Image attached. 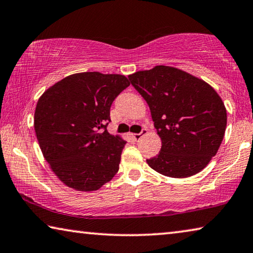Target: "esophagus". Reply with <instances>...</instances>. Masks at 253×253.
I'll use <instances>...</instances> for the list:
<instances>
[{
	"label": "esophagus",
	"instance_id": "34e87169",
	"mask_svg": "<svg viewBox=\"0 0 253 253\" xmlns=\"http://www.w3.org/2000/svg\"><path fill=\"white\" fill-rule=\"evenodd\" d=\"M147 134V129H145V128H143L142 129V131L139 134H133L131 136H133V138L135 139V141H138L139 138L142 137V136H144V135H146Z\"/></svg>",
	"mask_w": 253,
	"mask_h": 253
}]
</instances>
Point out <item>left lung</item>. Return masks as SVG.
<instances>
[{
    "label": "left lung",
    "mask_w": 253,
    "mask_h": 253,
    "mask_svg": "<svg viewBox=\"0 0 253 253\" xmlns=\"http://www.w3.org/2000/svg\"><path fill=\"white\" fill-rule=\"evenodd\" d=\"M146 100L162 142L148 166L170 178L202 171L217 153L226 128V108L204 80L177 67L156 65L128 75Z\"/></svg>",
    "instance_id": "8db88e82"
}]
</instances>
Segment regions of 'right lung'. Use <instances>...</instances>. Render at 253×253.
<instances>
[{"instance_id": "1", "label": "right lung", "mask_w": 253, "mask_h": 253, "mask_svg": "<svg viewBox=\"0 0 253 253\" xmlns=\"http://www.w3.org/2000/svg\"><path fill=\"white\" fill-rule=\"evenodd\" d=\"M125 75L83 72L43 92L35 110L40 150L56 177L78 191H94L118 172L126 141L108 133L110 107L129 86Z\"/></svg>"}]
</instances>
